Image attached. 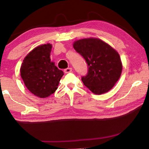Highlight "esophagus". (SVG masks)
Returning a JSON list of instances; mask_svg holds the SVG:
<instances>
[{
  "instance_id": "1",
  "label": "esophagus",
  "mask_w": 149,
  "mask_h": 149,
  "mask_svg": "<svg viewBox=\"0 0 149 149\" xmlns=\"http://www.w3.org/2000/svg\"><path fill=\"white\" fill-rule=\"evenodd\" d=\"M72 71V68H68L64 70V72L65 74H68V73H70Z\"/></svg>"
}]
</instances>
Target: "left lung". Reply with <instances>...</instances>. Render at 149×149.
I'll return each mask as SVG.
<instances>
[{
    "instance_id": "obj_1",
    "label": "left lung",
    "mask_w": 149,
    "mask_h": 149,
    "mask_svg": "<svg viewBox=\"0 0 149 149\" xmlns=\"http://www.w3.org/2000/svg\"><path fill=\"white\" fill-rule=\"evenodd\" d=\"M73 46L87 64V74L81 77L84 84L96 95L109 91L122 74V62L116 50L96 38L78 40Z\"/></svg>"
}]
</instances>
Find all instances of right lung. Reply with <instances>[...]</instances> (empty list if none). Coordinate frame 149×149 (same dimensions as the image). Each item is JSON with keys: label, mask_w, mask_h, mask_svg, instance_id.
<instances>
[{"label": "right lung", "mask_w": 149, "mask_h": 149, "mask_svg": "<svg viewBox=\"0 0 149 149\" xmlns=\"http://www.w3.org/2000/svg\"><path fill=\"white\" fill-rule=\"evenodd\" d=\"M50 44H45L31 50L25 58L20 68L21 77L33 94L46 98L57 89L64 72L50 62Z\"/></svg>", "instance_id": "add662e5"}]
</instances>
